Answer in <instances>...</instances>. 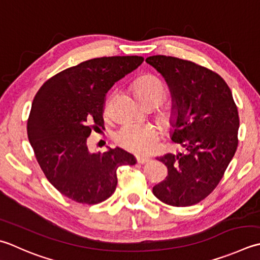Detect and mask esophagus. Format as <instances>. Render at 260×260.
<instances>
[{
	"label": "esophagus",
	"mask_w": 260,
	"mask_h": 260,
	"mask_svg": "<svg viewBox=\"0 0 260 260\" xmlns=\"http://www.w3.org/2000/svg\"><path fill=\"white\" fill-rule=\"evenodd\" d=\"M136 160H137V162H139V164L143 165V164H146V162L150 161V157H147V156H136Z\"/></svg>",
	"instance_id": "1"
}]
</instances>
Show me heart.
I'll return each mask as SVG.
<instances>
[{"label": "heart", "instance_id": "1", "mask_svg": "<svg viewBox=\"0 0 260 260\" xmlns=\"http://www.w3.org/2000/svg\"><path fill=\"white\" fill-rule=\"evenodd\" d=\"M134 92L137 98H154L157 103L166 95V88L154 76H144L135 83ZM117 143L137 154H147L154 149L157 142V132L154 125L149 123H125L115 133Z\"/></svg>", "mask_w": 260, "mask_h": 260}]
</instances>
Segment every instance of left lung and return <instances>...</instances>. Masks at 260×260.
<instances>
[{
	"label": "left lung",
	"mask_w": 260,
	"mask_h": 260,
	"mask_svg": "<svg viewBox=\"0 0 260 260\" xmlns=\"http://www.w3.org/2000/svg\"><path fill=\"white\" fill-rule=\"evenodd\" d=\"M171 94V140L185 153L157 160L168 168L153 194L168 205L197 204L220 182L238 146L239 115L232 92L220 75L189 60L155 55L145 59Z\"/></svg>",
	"instance_id": "1"
}]
</instances>
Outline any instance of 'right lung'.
Returning <instances> with one entry per match:
<instances>
[{"instance_id":"right-lung-1","label":"right lung","mask_w":260,"mask_h":260,"mask_svg":"<svg viewBox=\"0 0 260 260\" xmlns=\"http://www.w3.org/2000/svg\"><path fill=\"white\" fill-rule=\"evenodd\" d=\"M142 56H111L85 60L54 75L39 89L27 132L36 159L60 194L82 204H98L113 195L117 169L133 166V154L107 146L88 149L91 129L104 127L106 93L143 63Z\"/></svg>"}]
</instances>
